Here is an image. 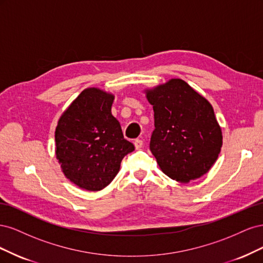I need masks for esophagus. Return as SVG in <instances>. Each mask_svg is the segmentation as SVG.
<instances>
[{
	"label": "esophagus",
	"instance_id": "34e87169",
	"mask_svg": "<svg viewBox=\"0 0 263 263\" xmlns=\"http://www.w3.org/2000/svg\"><path fill=\"white\" fill-rule=\"evenodd\" d=\"M134 145L136 149H140L142 147V145H144V141H142L141 139H136L134 141Z\"/></svg>",
	"mask_w": 263,
	"mask_h": 263
}]
</instances>
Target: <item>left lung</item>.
Segmentation results:
<instances>
[{"instance_id":"1","label":"left lung","mask_w":263,"mask_h":263,"mask_svg":"<svg viewBox=\"0 0 263 263\" xmlns=\"http://www.w3.org/2000/svg\"><path fill=\"white\" fill-rule=\"evenodd\" d=\"M145 92L155 112L150 150L162 172L181 183L208 173L222 145L211 103L181 79Z\"/></svg>"}]
</instances>
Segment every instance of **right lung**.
I'll return each instance as SVG.
<instances>
[{
	"mask_svg": "<svg viewBox=\"0 0 263 263\" xmlns=\"http://www.w3.org/2000/svg\"><path fill=\"white\" fill-rule=\"evenodd\" d=\"M114 95L98 87L82 91L58 121L55 157L67 179L87 191L114 180L123 158L135 150L112 115Z\"/></svg>",
	"mask_w": 263,
	"mask_h": 263,
	"instance_id": "1",
	"label": "right lung"
}]
</instances>
